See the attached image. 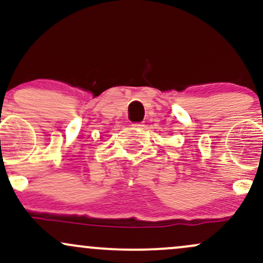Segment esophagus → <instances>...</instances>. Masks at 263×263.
Returning a JSON list of instances; mask_svg holds the SVG:
<instances>
[{
  "mask_svg": "<svg viewBox=\"0 0 263 263\" xmlns=\"http://www.w3.org/2000/svg\"><path fill=\"white\" fill-rule=\"evenodd\" d=\"M132 126H134L135 128H142L144 125H143V122H135Z\"/></svg>",
  "mask_w": 263,
  "mask_h": 263,
  "instance_id": "obj_1",
  "label": "esophagus"
}]
</instances>
